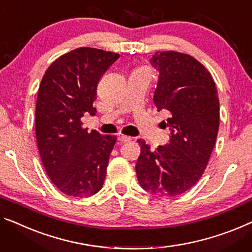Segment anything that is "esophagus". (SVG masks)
Wrapping results in <instances>:
<instances>
[{
  "label": "esophagus",
  "instance_id": "esophagus-1",
  "mask_svg": "<svg viewBox=\"0 0 252 252\" xmlns=\"http://www.w3.org/2000/svg\"><path fill=\"white\" fill-rule=\"evenodd\" d=\"M118 139H119V141L126 142V141H130V140H131V137H127V136H119Z\"/></svg>",
  "mask_w": 252,
  "mask_h": 252
}]
</instances>
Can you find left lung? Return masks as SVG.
Segmentation results:
<instances>
[{
    "label": "left lung",
    "mask_w": 252,
    "mask_h": 252,
    "mask_svg": "<svg viewBox=\"0 0 252 252\" xmlns=\"http://www.w3.org/2000/svg\"><path fill=\"white\" fill-rule=\"evenodd\" d=\"M150 64L159 72L154 104L170 113V142L155 150L139 139V185L159 197L179 196L204 174L220 126V100L209 71L192 56L156 52Z\"/></svg>",
    "instance_id": "8db88e82"
}]
</instances>
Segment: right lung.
Instances as JSON below:
<instances>
[{
    "label": "right lung",
    "mask_w": 252,
    "mask_h": 252,
    "mask_svg": "<svg viewBox=\"0 0 252 252\" xmlns=\"http://www.w3.org/2000/svg\"><path fill=\"white\" fill-rule=\"evenodd\" d=\"M119 58L113 52L79 47L55 60L40 82L37 146L47 175L66 196L90 197L104 185L116 137L88 132L80 119L96 114L97 85Z\"/></svg>",
    "instance_id": "add662e5"
}]
</instances>
